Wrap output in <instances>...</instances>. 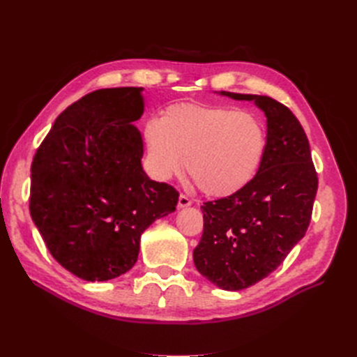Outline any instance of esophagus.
I'll use <instances>...</instances> for the list:
<instances>
[{
    "label": "esophagus",
    "instance_id": "1",
    "mask_svg": "<svg viewBox=\"0 0 357 357\" xmlns=\"http://www.w3.org/2000/svg\"><path fill=\"white\" fill-rule=\"evenodd\" d=\"M177 205H178V208H186V207H189V205H192V201L186 195H183V193H180Z\"/></svg>",
    "mask_w": 357,
    "mask_h": 357
}]
</instances>
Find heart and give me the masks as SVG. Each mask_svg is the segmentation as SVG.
Listing matches in <instances>:
<instances>
[{"label": "heart", "mask_w": 357, "mask_h": 357, "mask_svg": "<svg viewBox=\"0 0 357 357\" xmlns=\"http://www.w3.org/2000/svg\"><path fill=\"white\" fill-rule=\"evenodd\" d=\"M147 168L167 181L185 167L210 197H229L253 180L266 150L261 117L232 107L178 102L144 125Z\"/></svg>", "instance_id": "1"}]
</instances>
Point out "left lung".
Returning a JSON list of instances; mask_svg holds the SVG:
<instances>
[{
    "label": "left lung",
    "instance_id": "8db88e82",
    "mask_svg": "<svg viewBox=\"0 0 357 357\" xmlns=\"http://www.w3.org/2000/svg\"><path fill=\"white\" fill-rule=\"evenodd\" d=\"M220 95L253 101L266 116V150L253 180L201 207L193 262L213 284L235 291L271 274L305 235L319 178L304 128L286 105L264 95Z\"/></svg>",
    "mask_w": 357,
    "mask_h": 357
}]
</instances>
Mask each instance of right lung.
Wrapping results in <instances>:
<instances>
[{"mask_svg": "<svg viewBox=\"0 0 357 357\" xmlns=\"http://www.w3.org/2000/svg\"><path fill=\"white\" fill-rule=\"evenodd\" d=\"M143 88L100 89L63 110L31 165L29 213L58 264L86 282L131 269L142 234L178 192L142 167Z\"/></svg>", "mask_w": 357, "mask_h": 357, "instance_id": "add662e5", "label": "right lung"}]
</instances>
